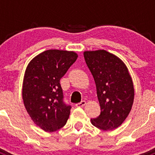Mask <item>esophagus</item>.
<instances>
[{
  "label": "esophagus",
  "instance_id": "34e87169",
  "mask_svg": "<svg viewBox=\"0 0 155 155\" xmlns=\"http://www.w3.org/2000/svg\"><path fill=\"white\" fill-rule=\"evenodd\" d=\"M85 104H86L85 101H81V102H79V103H77L76 106L77 107H82V106L85 105Z\"/></svg>",
  "mask_w": 155,
  "mask_h": 155
}]
</instances>
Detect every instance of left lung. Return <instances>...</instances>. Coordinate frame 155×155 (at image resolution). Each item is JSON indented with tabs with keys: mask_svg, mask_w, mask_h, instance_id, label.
Returning <instances> with one entry per match:
<instances>
[{
	"mask_svg": "<svg viewBox=\"0 0 155 155\" xmlns=\"http://www.w3.org/2000/svg\"><path fill=\"white\" fill-rule=\"evenodd\" d=\"M84 57L94 78L101 108V113L91 119V124L102 130H114L124 123L132 108V78L125 64L105 50L85 51Z\"/></svg>",
	"mask_w": 155,
	"mask_h": 155,
	"instance_id": "8db88e82",
	"label": "left lung"
}]
</instances>
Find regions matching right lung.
I'll return each mask as SVG.
<instances>
[{"instance_id": "add662e5", "label": "right lung", "mask_w": 155, "mask_h": 155, "mask_svg": "<svg viewBox=\"0 0 155 155\" xmlns=\"http://www.w3.org/2000/svg\"><path fill=\"white\" fill-rule=\"evenodd\" d=\"M78 58L73 51L49 50L27 66L22 85L25 107L32 121L46 132L62 128L71 106L64 102L60 80Z\"/></svg>"}]
</instances>
